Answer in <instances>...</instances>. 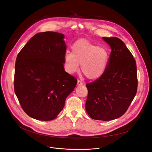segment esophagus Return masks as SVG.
<instances>
[{
	"label": "esophagus",
	"mask_w": 152,
	"mask_h": 152,
	"mask_svg": "<svg viewBox=\"0 0 152 152\" xmlns=\"http://www.w3.org/2000/svg\"><path fill=\"white\" fill-rule=\"evenodd\" d=\"M82 84H83V82L81 81V80H79V79H78V80H77V85H78V86H80V85H82Z\"/></svg>",
	"instance_id": "esophagus-1"
}]
</instances>
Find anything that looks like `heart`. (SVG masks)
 Wrapping results in <instances>:
<instances>
[{
    "label": "heart",
    "mask_w": 152,
    "mask_h": 152,
    "mask_svg": "<svg viewBox=\"0 0 152 152\" xmlns=\"http://www.w3.org/2000/svg\"><path fill=\"white\" fill-rule=\"evenodd\" d=\"M72 53H66L65 63L69 73H74L79 69L90 79L101 76L106 70L108 61L107 50L86 39H79L73 44Z\"/></svg>",
    "instance_id": "obj_1"
}]
</instances>
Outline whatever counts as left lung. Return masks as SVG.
Listing matches in <instances>:
<instances>
[{"label":"left lung","instance_id":"obj_1","mask_svg":"<svg viewBox=\"0 0 152 152\" xmlns=\"http://www.w3.org/2000/svg\"><path fill=\"white\" fill-rule=\"evenodd\" d=\"M112 48L106 70L98 79L86 84V109L90 117L111 121L125 113L137 92L136 61L122 41L102 37Z\"/></svg>","mask_w":152,"mask_h":152}]
</instances>
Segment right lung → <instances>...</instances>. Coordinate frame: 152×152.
I'll return each mask as SVG.
<instances>
[{
    "instance_id": "right-lung-1",
    "label": "right lung",
    "mask_w": 152,
    "mask_h": 152,
    "mask_svg": "<svg viewBox=\"0 0 152 152\" xmlns=\"http://www.w3.org/2000/svg\"><path fill=\"white\" fill-rule=\"evenodd\" d=\"M64 35L52 31L33 36L15 64L14 87L23 111L40 121L56 118L77 79L64 70Z\"/></svg>"
}]
</instances>
